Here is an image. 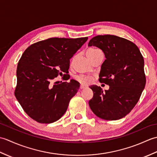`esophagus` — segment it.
Instances as JSON below:
<instances>
[{"instance_id": "obj_1", "label": "esophagus", "mask_w": 157, "mask_h": 157, "mask_svg": "<svg viewBox=\"0 0 157 157\" xmlns=\"http://www.w3.org/2000/svg\"><path fill=\"white\" fill-rule=\"evenodd\" d=\"M79 88H80V89H81V90H82V89L86 88V86H84V85H81V86H80V87H79Z\"/></svg>"}]
</instances>
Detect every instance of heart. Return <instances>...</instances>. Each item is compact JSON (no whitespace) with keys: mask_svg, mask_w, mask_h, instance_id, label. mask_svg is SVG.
Here are the masks:
<instances>
[{"mask_svg":"<svg viewBox=\"0 0 157 157\" xmlns=\"http://www.w3.org/2000/svg\"><path fill=\"white\" fill-rule=\"evenodd\" d=\"M101 52L100 50L96 49V48H89L87 51H86V55H87L88 58L89 59H92V57L98 54V52ZM76 79L78 80L79 83H81L82 84H90L92 82V78L91 76L89 75H80L76 77Z\"/></svg>","mask_w":157,"mask_h":157,"instance_id":"1","label":"heart"}]
</instances>
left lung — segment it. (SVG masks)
<instances>
[{
    "instance_id": "left-lung-1",
    "label": "left lung",
    "mask_w": 157,
    "mask_h": 157,
    "mask_svg": "<svg viewBox=\"0 0 157 157\" xmlns=\"http://www.w3.org/2000/svg\"><path fill=\"white\" fill-rule=\"evenodd\" d=\"M88 46L105 53L99 82L109 86L104 92L97 86L90 87L94 92L90 107L98 117L107 121L124 117L137 104L146 85L141 52L134 43L114 35L96 36Z\"/></svg>"
}]
</instances>
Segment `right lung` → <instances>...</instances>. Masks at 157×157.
Masks as SVG:
<instances>
[{"label":"right lung","instance_id":"1","mask_svg":"<svg viewBox=\"0 0 157 157\" xmlns=\"http://www.w3.org/2000/svg\"><path fill=\"white\" fill-rule=\"evenodd\" d=\"M88 38H51L30 45L23 53L17 68L15 96L32 119L51 123L64 115L79 84L74 79L66 82L67 77L60 84L52 82L67 74L69 59Z\"/></svg>","mask_w":157,"mask_h":157}]
</instances>
